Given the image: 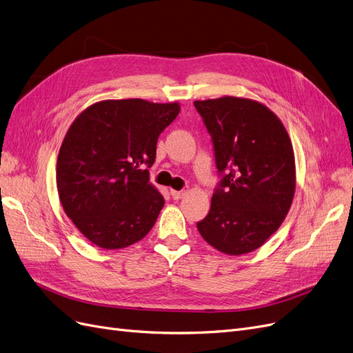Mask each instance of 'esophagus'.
Masks as SVG:
<instances>
[{
	"label": "esophagus",
	"mask_w": 353,
	"mask_h": 353,
	"mask_svg": "<svg viewBox=\"0 0 353 353\" xmlns=\"http://www.w3.org/2000/svg\"><path fill=\"white\" fill-rule=\"evenodd\" d=\"M170 195L173 196V199H181L185 196V192L183 190H174V189H172L170 190Z\"/></svg>",
	"instance_id": "obj_1"
}]
</instances>
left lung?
<instances>
[{
	"mask_svg": "<svg viewBox=\"0 0 353 353\" xmlns=\"http://www.w3.org/2000/svg\"><path fill=\"white\" fill-rule=\"evenodd\" d=\"M223 174L198 230L225 255L263 246L286 219L296 189L292 141L281 120L258 101L221 97L195 101Z\"/></svg>",
	"mask_w": 353,
	"mask_h": 353,
	"instance_id": "1",
	"label": "left lung"
}]
</instances>
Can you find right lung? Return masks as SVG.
<instances>
[{"mask_svg":"<svg viewBox=\"0 0 353 353\" xmlns=\"http://www.w3.org/2000/svg\"><path fill=\"white\" fill-rule=\"evenodd\" d=\"M179 111V102L105 99L74 119L57 158V190L89 242L111 251L150 233L164 196L143 165L154 164L158 136Z\"/></svg>","mask_w":353,"mask_h":353,"instance_id":"add662e5","label":"right lung"}]
</instances>
